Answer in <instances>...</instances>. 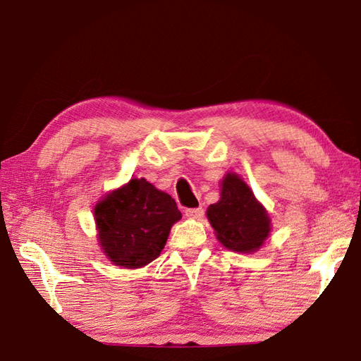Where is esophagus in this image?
I'll return each mask as SVG.
<instances>
[{
    "mask_svg": "<svg viewBox=\"0 0 361 361\" xmlns=\"http://www.w3.org/2000/svg\"><path fill=\"white\" fill-rule=\"evenodd\" d=\"M185 216L189 219H202L204 210L202 209H188L185 212Z\"/></svg>",
    "mask_w": 361,
    "mask_h": 361,
    "instance_id": "obj_1",
    "label": "esophagus"
}]
</instances>
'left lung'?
I'll return each mask as SVG.
<instances>
[{
    "instance_id": "1",
    "label": "left lung",
    "mask_w": 361,
    "mask_h": 361,
    "mask_svg": "<svg viewBox=\"0 0 361 361\" xmlns=\"http://www.w3.org/2000/svg\"><path fill=\"white\" fill-rule=\"evenodd\" d=\"M219 186V200L207 209V218L218 242L237 253L258 252L272 229L264 205L234 172L226 173Z\"/></svg>"
}]
</instances>
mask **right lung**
<instances>
[{"instance_id":"1","label":"right lung","mask_w":361,"mask_h":361,"mask_svg":"<svg viewBox=\"0 0 361 361\" xmlns=\"http://www.w3.org/2000/svg\"><path fill=\"white\" fill-rule=\"evenodd\" d=\"M94 218L106 258L122 269H140L161 255L181 213L172 195L145 178H132L103 195Z\"/></svg>"}]
</instances>
